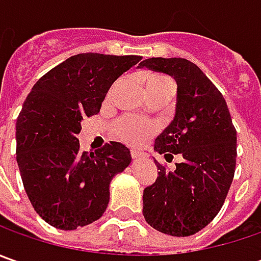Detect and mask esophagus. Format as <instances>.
I'll use <instances>...</instances> for the list:
<instances>
[{"instance_id": "34e87169", "label": "esophagus", "mask_w": 261, "mask_h": 261, "mask_svg": "<svg viewBox=\"0 0 261 261\" xmlns=\"http://www.w3.org/2000/svg\"><path fill=\"white\" fill-rule=\"evenodd\" d=\"M130 155H132L134 160H141V158H144V156H145V154H144V152H141V151L132 149V151H130Z\"/></svg>"}]
</instances>
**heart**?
<instances>
[{"instance_id": "heart-1", "label": "heart", "mask_w": 261, "mask_h": 261, "mask_svg": "<svg viewBox=\"0 0 261 261\" xmlns=\"http://www.w3.org/2000/svg\"><path fill=\"white\" fill-rule=\"evenodd\" d=\"M164 87H173L171 81L167 76L158 75V74H151L146 76V91L164 88ZM154 132H155L154 123L144 120V119H139V117H134V116H123V117L117 119L112 125V134L117 139L123 141L126 144H130V145L142 144Z\"/></svg>"}]
</instances>
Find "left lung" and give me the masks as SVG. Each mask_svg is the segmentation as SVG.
<instances>
[{
	"instance_id": "left-lung-1",
	"label": "left lung",
	"mask_w": 261,
	"mask_h": 261,
	"mask_svg": "<svg viewBox=\"0 0 261 261\" xmlns=\"http://www.w3.org/2000/svg\"><path fill=\"white\" fill-rule=\"evenodd\" d=\"M177 83L175 115L156 136L158 154H180L168 171L156 160L155 183L144 190V218L156 231L193 236L221 211L231 187L237 160V132L224 95L193 62L183 58H149L141 62Z\"/></svg>"
}]
</instances>
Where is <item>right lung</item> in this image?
<instances>
[{
	"label": "right lung",
	"mask_w": 261,
	"mask_h": 261,
	"mask_svg": "<svg viewBox=\"0 0 261 261\" xmlns=\"http://www.w3.org/2000/svg\"><path fill=\"white\" fill-rule=\"evenodd\" d=\"M142 58L80 54L46 72L17 117V164L37 215L58 229L97 221L109 205V186L130 164V151L109 142L83 152L76 135L97 115L109 88Z\"/></svg>",
	"instance_id": "right-lung-1"
}]
</instances>
